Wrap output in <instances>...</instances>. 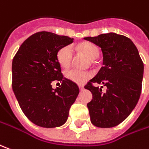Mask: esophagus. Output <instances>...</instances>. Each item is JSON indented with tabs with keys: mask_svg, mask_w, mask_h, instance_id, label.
<instances>
[{
	"mask_svg": "<svg viewBox=\"0 0 149 149\" xmlns=\"http://www.w3.org/2000/svg\"><path fill=\"white\" fill-rule=\"evenodd\" d=\"M79 88H80V90H83L84 86H83L82 85H79Z\"/></svg>",
	"mask_w": 149,
	"mask_h": 149,
	"instance_id": "esophagus-1",
	"label": "esophagus"
}]
</instances>
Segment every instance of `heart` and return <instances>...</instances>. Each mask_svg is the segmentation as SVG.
<instances>
[{
  "mask_svg": "<svg viewBox=\"0 0 149 149\" xmlns=\"http://www.w3.org/2000/svg\"><path fill=\"white\" fill-rule=\"evenodd\" d=\"M79 49L84 53L91 60H95L100 55L99 47L93 43L85 42L79 45ZM73 58V49L71 45H65L58 49L57 53V59L60 66L68 68L71 65ZM92 74L90 72L80 71L77 69H69L65 72V77L69 81L77 84H84L91 78Z\"/></svg>",
  "mask_w": 149,
  "mask_h": 149,
  "instance_id": "heart-1",
  "label": "heart"
}]
</instances>
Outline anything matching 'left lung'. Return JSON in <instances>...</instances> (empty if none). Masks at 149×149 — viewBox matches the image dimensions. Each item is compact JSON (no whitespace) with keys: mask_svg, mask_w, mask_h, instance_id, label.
<instances>
[{"mask_svg":"<svg viewBox=\"0 0 149 149\" xmlns=\"http://www.w3.org/2000/svg\"><path fill=\"white\" fill-rule=\"evenodd\" d=\"M84 39L100 46L103 53L104 66L85 86L93 96L87 104L91 121L101 128L116 126L138 103L143 76L142 59L133 41L123 35L109 32ZM93 83L103 84L106 91Z\"/></svg>","mask_w":149,"mask_h":149,"instance_id":"1","label":"left lung"}]
</instances>
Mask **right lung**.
Returning a JSON list of instances; mask_svg holds the SVG:
<instances>
[{
	"label": "right lung",
	"instance_id": "add662e5",
	"mask_svg": "<svg viewBox=\"0 0 149 149\" xmlns=\"http://www.w3.org/2000/svg\"><path fill=\"white\" fill-rule=\"evenodd\" d=\"M73 38L49 32H36L20 45L12 62V88L19 106L32 123L58 127L68 120L79 94L76 83L63 77L57 59L58 49ZM62 82L56 89L52 83Z\"/></svg>",
	"mask_w": 149,
	"mask_h": 149
}]
</instances>
